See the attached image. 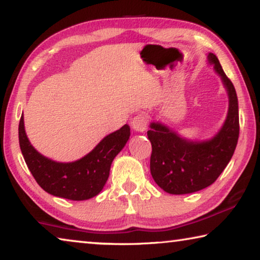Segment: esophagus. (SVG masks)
<instances>
[{
	"label": "esophagus",
	"instance_id": "obj_1",
	"mask_svg": "<svg viewBox=\"0 0 260 260\" xmlns=\"http://www.w3.org/2000/svg\"><path fill=\"white\" fill-rule=\"evenodd\" d=\"M148 116L146 113H139L132 119L131 124L133 129L135 132H139V133H143L144 131L147 129L148 127Z\"/></svg>",
	"mask_w": 260,
	"mask_h": 260
}]
</instances>
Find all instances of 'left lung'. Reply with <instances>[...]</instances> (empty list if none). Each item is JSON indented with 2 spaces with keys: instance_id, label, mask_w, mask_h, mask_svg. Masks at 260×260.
<instances>
[{
  "instance_id": "8db88e82",
  "label": "left lung",
  "mask_w": 260,
  "mask_h": 260,
  "mask_svg": "<svg viewBox=\"0 0 260 260\" xmlns=\"http://www.w3.org/2000/svg\"><path fill=\"white\" fill-rule=\"evenodd\" d=\"M208 61L221 78L228 95L227 117L218 133L209 140L191 141L159 121H152L148 131L152 147L151 175L162 190L172 195L195 192L211 186L232 159L239 140V102L235 88L217 56L209 52Z\"/></svg>"
}]
</instances>
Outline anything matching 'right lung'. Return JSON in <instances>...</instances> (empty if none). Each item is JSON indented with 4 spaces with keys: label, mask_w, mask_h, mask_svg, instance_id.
Segmentation results:
<instances>
[{
    "label": "right lung",
    "mask_w": 260,
    "mask_h": 260,
    "mask_svg": "<svg viewBox=\"0 0 260 260\" xmlns=\"http://www.w3.org/2000/svg\"><path fill=\"white\" fill-rule=\"evenodd\" d=\"M19 146L26 165L43 190L72 201H85L99 195L109 178L110 167L129 139L131 128L124 125L109 134L80 159L59 162L41 155L26 135L24 116L19 121Z\"/></svg>",
    "instance_id": "obj_1"
}]
</instances>
